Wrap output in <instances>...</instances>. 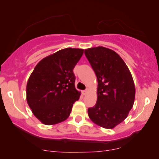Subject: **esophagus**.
<instances>
[{
  "mask_svg": "<svg viewBox=\"0 0 159 159\" xmlns=\"http://www.w3.org/2000/svg\"><path fill=\"white\" fill-rule=\"evenodd\" d=\"M87 93H88V90H82V95H85Z\"/></svg>",
  "mask_w": 159,
  "mask_h": 159,
  "instance_id": "34e87169",
  "label": "esophagus"
}]
</instances>
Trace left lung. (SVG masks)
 I'll use <instances>...</instances> for the list:
<instances>
[{
	"instance_id": "left-lung-1",
	"label": "left lung",
	"mask_w": 159,
	"mask_h": 159,
	"mask_svg": "<svg viewBox=\"0 0 159 159\" xmlns=\"http://www.w3.org/2000/svg\"><path fill=\"white\" fill-rule=\"evenodd\" d=\"M98 80L97 102L88 109L95 124L112 129L125 120L133 106L135 88L125 62L116 52L103 46L84 50Z\"/></svg>"
}]
</instances>
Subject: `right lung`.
<instances>
[{"label": "right lung", "mask_w": 159, "mask_h": 159, "mask_svg": "<svg viewBox=\"0 0 159 159\" xmlns=\"http://www.w3.org/2000/svg\"><path fill=\"white\" fill-rule=\"evenodd\" d=\"M84 50H60L40 61L28 80L27 101L33 114L46 125L66 120L79 100L73 69Z\"/></svg>", "instance_id": "add662e5"}]
</instances>
